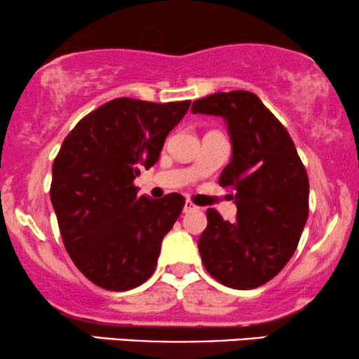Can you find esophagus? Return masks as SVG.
Listing matches in <instances>:
<instances>
[{"instance_id": "obj_1", "label": "esophagus", "mask_w": 359, "mask_h": 359, "mask_svg": "<svg viewBox=\"0 0 359 359\" xmlns=\"http://www.w3.org/2000/svg\"><path fill=\"white\" fill-rule=\"evenodd\" d=\"M196 209H197V208L191 203V201H187V203L184 204V212H185V214H187V212H192V211H196Z\"/></svg>"}]
</instances>
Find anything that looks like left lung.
I'll list each match as a JSON object with an SVG mask.
<instances>
[{
    "label": "left lung",
    "instance_id": "8db88e82",
    "mask_svg": "<svg viewBox=\"0 0 359 359\" xmlns=\"http://www.w3.org/2000/svg\"><path fill=\"white\" fill-rule=\"evenodd\" d=\"M192 113L221 116L231 137V162L219 184L233 187L236 221L208 209L201 258L222 285L250 290L266 283L297 248L309 216V179L288 131L248 90L194 101Z\"/></svg>",
    "mask_w": 359,
    "mask_h": 359
}]
</instances>
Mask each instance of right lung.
<instances>
[{
	"label": "right lung",
	"instance_id": "1",
	"mask_svg": "<svg viewBox=\"0 0 359 359\" xmlns=\"http://www.w3.org/2000/svg\"><path fill=\"white\" fill-rule=\"evenodd\" d=\"M191 101L148 102L118 97L74 126L52 165L50 199L69 257L106 290L142 285L154 273L163 236L185 199L138 197L140 167L158 160L167 135Z\"/></svg>",
	"mask_w": 359,
	"mask_h": 359
}]
</instances>
